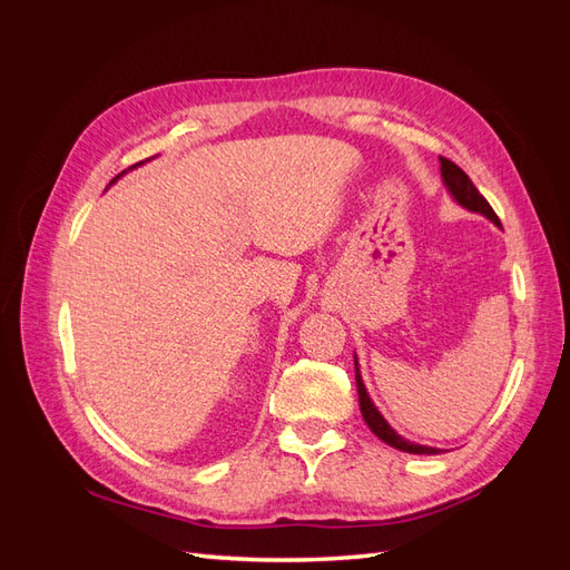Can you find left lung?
<instances>
[{
    "label": "left lung",
    "instance_id": "8db88e82",
    "mask_svg": "<svg viewBox=\"0 0 570 570\" xmlns=\"http://www.w3.org/2000/svg\"><path fill=\"white\" fill-rule=\"evenodd\" d=\"M440 170H442L444 187L450 189V195L463 206V209L482 214L485 218H490V220L494 223V226H499V218H497V214L492 212V206L488 204V199L478 193V187L471 183V178L465 176L463 170H461L454 161L440 157ZM354 366H356V390H358L361 416H364L366 425L373 430V435L381 438L385 444L394 446V450H400V452H409V454H440V450H435V446L413 444V442L404 440L402 435L394 433L392 425L381 416V411H377L375 404L371 402V396H368V392H366V385H364V381H361V373H358V364H356V361H354Z\"/></svg>",
    "mask_w": 570,
    "mask_h": 570
}]
</instances>
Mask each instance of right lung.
I'll return each instance as SVG.
<instances>
[{"instance_id":"right-lung-1","label":"right lung","mask_w":570,"mask_h":570,"mask_svg":"<svg viewBox=\"0 0 570 570\" xmlns=\"http://www.w3.org/2000/svg\"><path fill=\"white\" fill-rule=\"evenodd\" d=\"M140 164H142V161H140ZM140 164H135V166H140ZM135 166H130V168H135ZM124 174H126V170H124ZM124 174H118V176H116V178H114V180H111V183H116V180H118V178H120V176H124Z\"/></svg>"}]
</instances>
